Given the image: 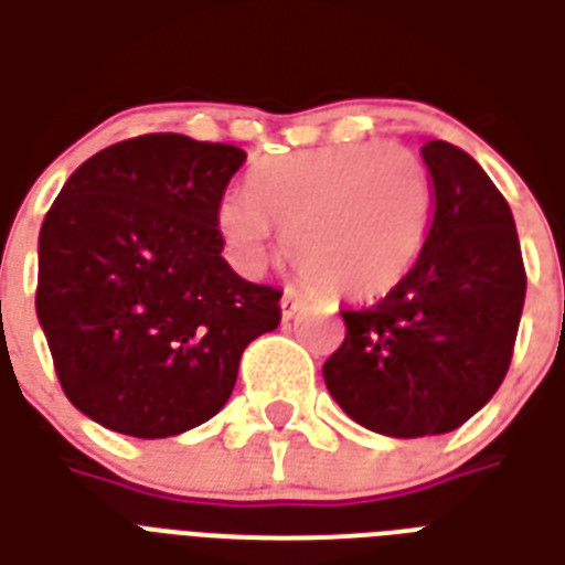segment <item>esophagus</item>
I'll return each mask as SVG.
<instances>
[{"mask_svg":"<svg viewBox=\"0 0 565 565\" xmlns=\"http://www.w3.org/2000/svg\"><path fill=\"white\" fill-rule=\"evenodd\" d=\"M299 306H302V296L296 294V290H284V296H281V315H284V318H294L296 311H299Z\"/></svg>","mask_w":565,"mask_h":565,"instance_id":"34e87169","label":"esophagus"}]
</instances>
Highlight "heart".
<instances>
[{
  "instance_id": "heart-1",
  "label": "heart",
  "mask_w": 565,
  "mask_h": 565,
  "mask_svg": "<svg viewBox=\"0 0 565 565\" xmlns=\"http://www.w3.org/2000/svg\"><path fill=\"white\" fill-rule=\"evenodd\" d=\"M226 257L257 271L284 226V257L320 290L379 296L412 269L429 223L424 162L381 141L330 145L263 160L247 193L217 205Z\"/></svg>"
}]
</instances>
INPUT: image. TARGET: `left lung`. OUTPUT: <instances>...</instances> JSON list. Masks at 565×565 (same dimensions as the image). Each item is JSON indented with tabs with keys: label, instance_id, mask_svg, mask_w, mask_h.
<instances>
[{
	"label": "left lung",
	"instance_id": "1",
	"mask_svg": "<svg viewBox=\"0 0 565 565\" xmlns=\"http://www.w3.org/2000/svg\"><path fill=\"white\" fill-rule=\"evenodd\" d=\"M433 223L415 266L375 306L342 311L344 342L323 381L372 433H450L490 403L509 372L526 271L505 196L448 141L420 148Z\"/></svg>",
	"mask_w": 565,
	"mask_h": 565
}]
</instances>
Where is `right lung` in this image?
Here are the masks:
<instances>
[{
	"instance_id": "obj_1",
	"label": "right lung",
	"mask_w": 565,
	"mask_h": 565,
	"mask_svg": "<svg viewBox=\"0 0 565 565\" xmlns=\"http://www.w3.org/2000/svg\"><path fill=\"white\" fill-rule=\"evenodd\" d=\"M247 153L150 132L72 172L39 233L35 311L68 403L136 438L221 412L281 290L221 257L217 205Z\"/></svg>"
}]
</instances>
